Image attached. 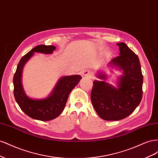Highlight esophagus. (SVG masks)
I'll return each mask as SVG.
<instances>
[{"mask_svg":"<svg viewBox=\"0 0 158 158\" xmlns=\"http://www.w3.org/2000/svg\"><path fill=\"white\" fill-rule=\"evenodd\" d=\"M82 74L83 76H84L85 78H91L92 77V74L91 72L89 70H85L83 71L82 73Z\"/></svg>","mask_w":158,"mask_h":158,"instance_id":"1","label":"esophagus"}]
</instances>
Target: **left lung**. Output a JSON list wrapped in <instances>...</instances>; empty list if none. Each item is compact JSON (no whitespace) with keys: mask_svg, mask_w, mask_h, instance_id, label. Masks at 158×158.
Returning a JSON list of instances; mask_svg holds the SVG:
<instances>
[{"mask_svg":"<svg viewBox=\"0 0 158 158\" xmlns=\"http://www.w3.org/2000/svg\"><path fill=\"white\" fill-rule=\"evenodd\" d=\"M119 55L109 65L123 70L117 88L105 82L106 75L99 72L94 81L91 100L98 115L106 121H118L128 117L140 104L142 97L143 76L138 56L125 43H118Z\"/></svg>","mask_w":158,"mask_h":158,"instance_id":"left-lung-1","label":"left lung"}]
</instances>
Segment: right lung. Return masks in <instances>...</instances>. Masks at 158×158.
<instances>
[{"instance_id": "1", "label": "right lung", "mask_w": 158, "mask_h": 158, "mask_svg": "<svg viewBox=\"0 0 158 158\" xmlns=\"http://www.w3.org/2000/svg\"><path fill=\"white\" fill-rule=\"evenodd\" d=\"M56 49L52 45H37L23 56L18 64L14 76V95L20 109L27 116L42 121H51L60 115L67 102L69 95L82 78L80 75L63 76L59 80L48 97L34 99L27 96L22 84V70L35 52L51 54Z\"/></svg>"}]
</instances>
